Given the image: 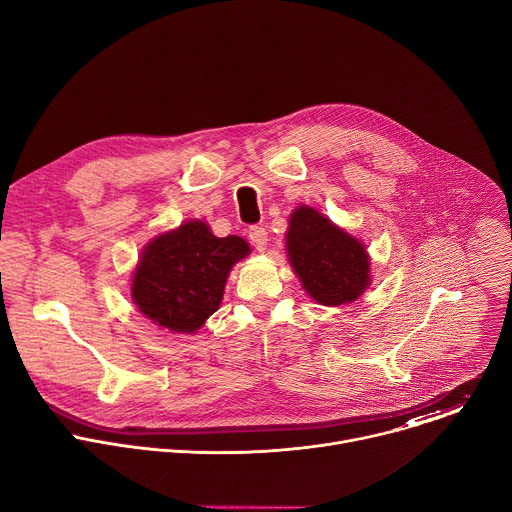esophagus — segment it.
Returning a JSON list of instances; mask_svg holds the SVG:
<instances>
[{
    "label": "esophagus",
    "mask_w": 512,
    "mask_h": 512,
    "mask_svg": "<svg viewBox=\"0 0 512 512\" xmlns=\"http://www.w3.org/2000/svg\"><path fill=\"white\" fill-rule=\"evenodd\" d=\"M249 241L257 251H265L267 247V231L263 227H251L249 229Z\"/></svg>",
    "instance_id": "1"
}]
</instances>
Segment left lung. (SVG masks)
<instances>
[{
    "label": "left lung",
    "mask_w": 512,
    "mask_h": 512,
    "mask_svg": "<svg viewBox=\"0 0 512 512\" xmlns=\"http://www.w3.org/2000/svg\"><path fill=\"white\" fill-rule=\"evenodd\" d=\"M285 251L310 298L322 306L350 304L371 283L367 249L316 208L291 212Z\"/></svg>",
    "instance_id": "left-lung-1"
}]
</instances>
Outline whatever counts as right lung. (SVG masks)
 Here are the masks:
<instances>
[{
    "label": "right lung",
    "instance_id": "add662e5",
    "mask_svg": "<svg viewBox=\"0 0 512 512\" xmlns=\"http://www.w3.org/2000/svg\"><path fill=\"white\" fill-rule=\"evenodd\" d=\"M249 253L237 235L214 237L202 221L184 223L143 249L131 298L154 324L192 334L221 306L233 265Z\"/></svg>",
    "mask_w": 512,
    "mask_h": 512
}]
</instances>
